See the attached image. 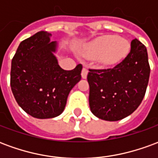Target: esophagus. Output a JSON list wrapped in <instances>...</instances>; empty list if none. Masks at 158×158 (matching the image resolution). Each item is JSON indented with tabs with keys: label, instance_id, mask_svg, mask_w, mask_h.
<instances>
[{
	"label": "esophagus",
	"instance_id": "34e87169",
	"mask_svg": "<svg viewBox=\"0 0 158 158\" xmlns=\"http://www.w3.org/2000/svg\"><path fill=\"white\" fill-rule=\"evenodd\" d=\"M88 69H86V68H83L82 69V72H81V76H82L83 79H86L87 78V74H88Z\"/></svg>",
	"mask_w": 158,
	"mask_h": 158
}]
</instances>
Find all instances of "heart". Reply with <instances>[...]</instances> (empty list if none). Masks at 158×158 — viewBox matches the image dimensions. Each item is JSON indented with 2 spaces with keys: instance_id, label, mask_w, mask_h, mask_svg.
Returning <instances> with one entry per match:
<instances>
[{
  "instance_id": "obj_1",
  "label": "heart",
  "mask_w": 158,
  "mask_h": 158,
  "mask_svg": "<svg viewBox=\"0 0 158 158\" xmlns=\"http://www.w3.org/2000/svg\"><path fill=\"white\" fill-rule=\"evenodd\" d=\"M130 51V44L118 35H105L87 47L85 55L90 59H98L103 65H115L121 62Z\"/></svg>"
}]
</instances>
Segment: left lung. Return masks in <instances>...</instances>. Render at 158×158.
<instances>
[{"label":"left lung","instance_id":"8db88e82","mask_svg":"<svg viewBox=\"0 0 158 158\" xmlns=\"http://www.w3.org/2000/svg\"><path fill=\"white\" fill-rule=\"evenodd\" d=\"M89 70V104L95 116L118 121L137 109L146 94L151 71L141 42L133 40L130 52L114 68Z\"/></svg>","mask_w":158,"mask_h":158}]
</instances>
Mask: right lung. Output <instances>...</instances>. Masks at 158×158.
Wrapping results in <instances>:
<instances>
[{
	"mask_svg": "<svg viewBox=\"0 0 158 158\" xmlns=\"http://www.w3.org/2000/svg\"><path fill=\"white\" fill-rule=\"evenodd\" d=\"M40 31L23 40L12 60L11 88L17 102L36 118H52L65 108L70 90L81 79L82 65L64 70L54 55L56 41Z\"/></svg>",
	"mask_w": 158,
	"mask_h": 158,
	"instance_id": "1",
	"label": "right lung"
}]
</instances>
